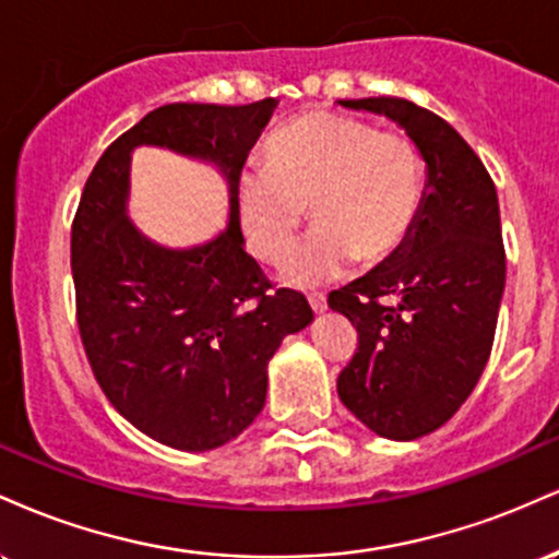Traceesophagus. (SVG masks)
I'll list each match as a JSON object with an SVG mask.
<instances>
[{
    "label": "esophagus",
    "mask_w": 559,
    "mask_h": 559,
    "mask_svg": "<svg viewBox=\"0 0 559 559\" xmlns=\"http://www.w3.org/2000/svg\"><path fill=\"white\" fill-rule=\"evenodd\" d=\"M307 301H310V307H312V310H316V312H323L325 307H329V305H325V294H323V292L307 294Z\"/></svg>",
    "instance_id": "esophagus-1"
}]
</instances>
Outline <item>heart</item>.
I'll return each mask as SVG.
<instances>
[{
    "label": "heart",
    "mask_w": 559,
    "mask_h": 559,
    "mask_svg": "<svg viewBox=\"0 0 559 559\" xmlns=\"http://www.w3.org/2000/svg\"><path fill=\"white\" fill-rule=\"evenodd\" d=\"M426 165L415 141L365 120L310 112L267 139L262 168L239 178V215L249 247L278 265L299 239L305 207L318 230L284 267V281L338 278L352 260L376 267L400 254L423 204Z\"/></svg>",
    "instance_id": "b5f03b06"
}]
</instances>
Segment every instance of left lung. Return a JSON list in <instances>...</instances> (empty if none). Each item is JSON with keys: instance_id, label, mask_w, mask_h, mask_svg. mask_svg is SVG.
<instances>
[{"instance_id": "obj_1", "label": "left lung", "mask_w": 559, "mask_h": 559, "mask_svg": "<svg viewBox=\"0 0 559 559\" xmlns=\"http://www.w3.org/2000/svg\"><path fill=\"white\" fill-rule=\"evenodd\" d=\"M338 105L386 115L426 159L420 215L400 254L329 294L357 329L336 381L344 407L383 439L413 441L463 407L489 362L507 271L497 189L467 141L415 102Z\"/></svg>"}]
</instances>
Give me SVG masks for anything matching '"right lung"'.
Segmentation results:
<instances>
[{
	"label": "right lung",
	"mask_w": 559,
	"mask_h": 559,
	"mask_svg": "<svg viewBox=\"0 0 559 559\" xmlns=\"http://www.w3.org/2000/svg\"><path fill=\"white\" fill-rule=\"evenodd\" d=\"M275 105L173 102L144 115L94 165L70 230L75 312L96 381L131 426L183 452L217 449L252 426L275 349L312 323L305 294L275 288L243 249L239 178ZM144 143L222 170L226 231L170 250L132 226L130 152Z\"/></svg>",
	"instance_id": "obj_1"
}]
</instances>
